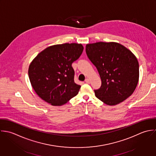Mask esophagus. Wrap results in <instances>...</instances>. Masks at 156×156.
Segmentation results:
<instances>
[{"label":"esophagus","instance_id":"obj_1","mask_svg":"<svg viewBox=\"0 0 156 156\" xmlns=\"http://www.w3.org/2000/svg\"><path fill=\"white\" fill-rule=\"evenodd\" d=\"M85 81V82L87 83H90V80L89 79H86Z\"/></svg>","mask_w":156,"mask_h":156}]
</instances>
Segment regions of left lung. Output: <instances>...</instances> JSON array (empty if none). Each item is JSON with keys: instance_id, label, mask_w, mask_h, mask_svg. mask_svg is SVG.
I'll return each instance as SVG.
<instances>
[{"instance_id": "8db88e82", "label": "left lung", "mask_w": 156, "mask_h": 156, "mask_svg": "<svg viewBox=\"0 0 156 156\" xmlns=\"http://www.w3.org/2000/svg\"><path fill=\"white\" fill-rule=\"evenodd\" d=\"M86 53L96 67L102 85L96 96L108 105L126 100L134 91L139 81V65L131 51L115 42L87 44Z\"/></svg>"}]
</instances>
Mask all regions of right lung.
<instances>
[{
    "label": "right lung",
    "instance_id": "1",
    "mask_svg": "<svg viewBox=\"0 0 156 156\" xmlns=\"http://www.w3.org/2000/svg\"><path fill=\"white\" fill-rule=\"evenodd\" d=\"M83 50L82 44H63L49 47L31 63L28 76L37 94L53 106H60L76 96L81 87L74 82L72 63Z\"/></svg>",
    "mask_w": 156,
    "mask_h": 156
}]
</instances>
